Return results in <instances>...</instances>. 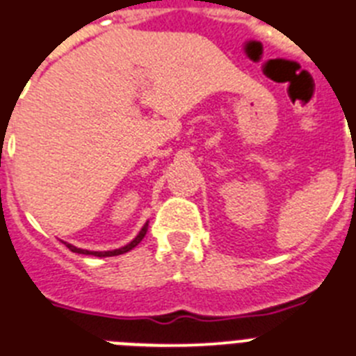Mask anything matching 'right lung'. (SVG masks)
<instances>
[{"label": "right lung", "mask_w": 356, "mask_h": 356, "mask_svg": "<svg viewBox=\"0 0 356 356\" xmlns=\"http://www.w3.org/2000/svg\"><path fill=\"white\" fill-rule=\"evenodd\" d=\"M145 232H147V223H145L144 227H142V230H140V232H138V236H136V238L133 239V241L129 243V245H126V247H122V248H117V250H108V252H90V250H83V248L74 247V245H68V243H65V245H66V247H68L70 250H72V252H77V254H84V256H97V257L120 256V254H126V252L133 250V248H135L136 245H138V243L142 241V239H144Z\"/></svg>", "instance_id": "obj_1"}]
</instances>
